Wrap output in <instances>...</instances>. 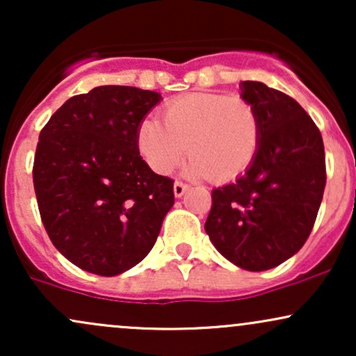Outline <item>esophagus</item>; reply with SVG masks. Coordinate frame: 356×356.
Instances as JSON below:
<instances>
[{"label": "esophagus", "instance_id": "obj_1", "mask_svg": "<svg viewBox=\"0 0 356 356\" xmlns=\"http://www.w3.org/2000/svg\"><path fill=\"white\" fill-rule=\"evenodd\" d=\"M187 184H184V182H181V181H175L174 182V194H175V197H182L184 195V192L187 191Z\"/></svg>", "mask_w": 356, "mask_h": 356}]
</instances>
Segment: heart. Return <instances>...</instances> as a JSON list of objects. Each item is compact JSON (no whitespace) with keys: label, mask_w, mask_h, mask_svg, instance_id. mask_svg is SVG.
<instances>
[{"label":"heart","mask_w":356,"mask_h":356,"mask_svg":"<svg viewBox=\"0 0 356 356\" xmlns=\"http://www.w3.org/2000/svg\"><path fill=\"white\" fill-rule=\"evenodd\" d=\"M137 147L157 174H169L189 149V177L226 182L243 174L259 147V118L243 97L187 93L170 100L164 120L150 115L137 129Z\"/></svg>","instance_id":"heart-1"}]
</instances>
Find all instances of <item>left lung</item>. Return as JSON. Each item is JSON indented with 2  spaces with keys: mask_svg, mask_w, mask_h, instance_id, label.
<instances>
[{
  "mask_svg": "<svg viewBox=\"0 0 356 356\" xmlns=\"http://www.w3.org/2000/svg\"><path fill=\"white\" fill-rule=\"evenodd\" d=\"M254 105L259 147L246 174L212 191L206 232L236 266L266 271L296 254L308 239L326 184L325 145L295 99L261 81H243Z\"/></svg>",
  "mask_w": 356,
  "mask_h": 356,
  "instance_id": "left-lung-1",
  "label": "left lung"
}]
</instances>
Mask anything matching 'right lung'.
Listing matches in <instances>:
<instances>
[{
  "label": "right lung",
  "mask_w": 356,
  "mask_h": 356,
  "mask_svg": "<svg viewBox=\"0 0 356 356\" xmlns=\"http://www.w3.org/2000/svg\"><path fill=\"white\" fill-rule=\"evenodd\" d=\"M161 95L104 85L75 95L40 132L33 186L53 246L70 263L115 276L140 263L174 204V181L155 174L137 129Z\"/></svg>",
  "instance_id": "1"
}]
</instances>
